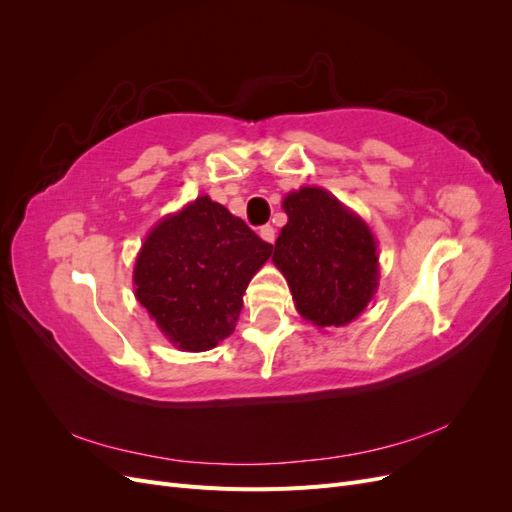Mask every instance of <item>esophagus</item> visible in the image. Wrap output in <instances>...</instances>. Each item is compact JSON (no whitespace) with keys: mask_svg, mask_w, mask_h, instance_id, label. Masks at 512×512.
I'll list each match as a JSON object with an SVG mask.
<instances>
[{"mask_svg":"<svg viewBox=\"0 0 512 512\" xmlns=\"http://www.w3.org/2000/svg\"><path fill=\"white\" fill-rule=\"evenodd\" d=\"M258 235L265 239L267 243H273L275 241V228L271 226V224H267V226H262L260 230H258Z\"/></svg>","mask_w":512,"mask_h":512,"instance_id":"esophagus-1","label":"esophagus"}]
</instances>
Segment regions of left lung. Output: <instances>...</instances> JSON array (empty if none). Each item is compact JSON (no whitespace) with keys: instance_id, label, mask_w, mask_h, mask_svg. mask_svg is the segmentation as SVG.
<instances>
[{"instance_id":"left-lung-1","label":"left lung","mask_w":512,"mask_h":512,"mask_svg":"<svg viewBox=\"0 0 512 512\" xmlns=\"http://www.w3.org/2000/svg\"><path fill=\"white\" fill-rule=\"evenodd\" d=\"M288 224L273 262L286 277L297 312L316 327H344L378 288L376 239L359 215L322 188L290 192Z\"/></svg>"}]
</instances>
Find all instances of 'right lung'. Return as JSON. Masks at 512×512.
<instances>
[{"label": "right lung", "mask_w": 512, "mask_h": 512, "mask_svg": "<svg viewBox=\"0 0 512 512\" xmlns=\"http://www.w3.org/2000/svg\"><path fill=\"white\" fill-rule=\"evenodd\" d=\"M273 245L209 196L153 228L134 265L136 299L173 346L203 352L237 327L243 292Z\"/></svg>", "instance_id": "obj_1"}]
</instances>
